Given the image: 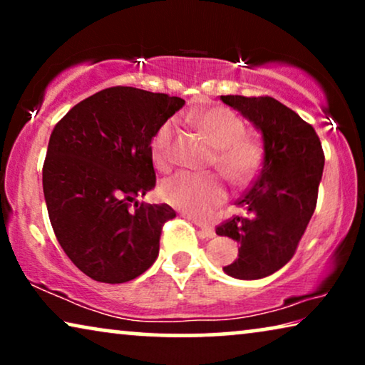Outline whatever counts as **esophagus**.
I'll return each instance as SVG.
<instances>
[{"label":"esophagus","instance_id":"esophagus-1","mask_svg":"<svg viewBox=\"0 0 365 365\" xmlns=\"http://www.w3.org/2000/svg\"><path fill=\"white\" fill-rule=\"evenodd\" d=\"M196 226L199 227V231H201V236L202 237L211 239V237L216 236V231H214V227L209 226V224H204V222H197L196 221Z\"/></svg>","mask_w":365,"mask_h":365}]
</instances>
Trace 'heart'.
<instances>
[{"mask_svg": "<svg viewBox=\"0 0 365 365\" xmlns=\"http://www.w3.org/2000/svg\"><path fill=\"white\" fill-rule=\"evenodd\" d=\"M192 119L217 148L214 166L236 184H246L256 178L264 158L262 148L246 136V124L237 114L227 108L214 106L197 111ZM174 129L176 123L168 119L153 136L151 156L161 171H168L171 166ZM159 192L169 206L196 219L211 217L227 197V189L216 174L178 173L163 181Z\"/></svg>", "mask_w": 365, "mask_h": 365, "instance_id": "1", "label": "heart"}]
</instances>
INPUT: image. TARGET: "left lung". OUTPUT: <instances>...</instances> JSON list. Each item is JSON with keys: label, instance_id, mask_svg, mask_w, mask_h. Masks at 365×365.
Returning a JSON list of instances; mask_svg holds the SVG:
<instances>
[{"label": "left lung", "instance_id": "left-lung-1", "mask_svg": "<svg viewBox=\"0 0 365 365\" xmlns=\"http://www.w3.org/2000/svg\"><path fill=\"white\" fill-rule=\"evenodd\" d=\"M261 133L264 159L252 187L236 202L242 216L216 227L239 244L237 257L222 271L254 281L286 266L311 221L324 171V153L311 124L269 96H221Z\"/></svg>", "mask_w": 365, "mask_h": 365}]
</instances>
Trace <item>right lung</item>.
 <instances>
[{
  "instance_id": "add662e5",
  "label": "right lung",
  "mask_w": 365,
  "mask_h": 365,
  "mask_svg": "<svg viewBox=\"0 0 365 365\" xmlns=\"http://www.w3.org/2000/svg\"><path fill=\"white\" fill-rule=\"evenodd\" d=\"M182 106L181 98L116 86L54 126L43 166L49 221L66 256L94 281H133L158 259L163 226L176 212L168 204L138 207L136 197L156 186L154 133Z\"/></svg>"
}]
</instances>
